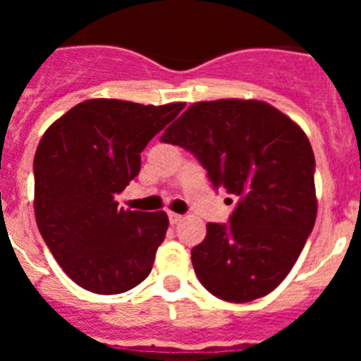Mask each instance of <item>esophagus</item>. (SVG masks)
I'll return each instance as SVG.
<instances>
[{"mask_svg": "<svg viewBox=\"0 0 361 361\" xmlns=\"http://www.w3.org/2000/svg\"><path fill=\"white\" fill-rule=\"evenodd\" d=\"M168 219H170V224H177V222H180L183 215H178V213L170 212V213H168Z\"/></svg>", "mask_w": 361, "mask_h": 361, "instance_id": "34e87169", "label": "esophagus"}]
</instances>
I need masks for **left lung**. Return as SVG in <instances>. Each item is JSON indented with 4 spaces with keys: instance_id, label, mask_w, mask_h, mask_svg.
Instances as JSON below:
<instances>
[{
    "instance_id": "left-lung-1",
    "label": "left lung",
    "mask_w": 361,
    "mask_h": 361,
    "mask_svg": "<svg viewBox=\"0 0 361 361\" xmlns=\"http://www.w3.org/2000/svg\"><path fill=\"white\" fill-rule=\"evenodd\" d=\"M161 141L193 153L213 188L238 200L228 224L209 222L191 250L200 283L235 304L279 288L317 220L314 153L302 128L264 101L219 99L191 104Z\"/></svg>"
}]
</instances>
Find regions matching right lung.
Listing matches in <instances>:
<instances>
[{"label":"right lung","instance_id":"right-lung-1","mask_svg":"<svg viewBox=\"0 0 361 361\" xmlns=\"http://www.w3.org/2000/svg\"><path fill=\"white\" fill-rule=\"evenodd\" d=\"M184 103L90 99L56 121L34 157V212L66 275L97 295L135 288L168 229L164 212H124L119 195L141 171V152Z\"/></svg>","mask_w":361,"mask_h":361}]
</instances>
